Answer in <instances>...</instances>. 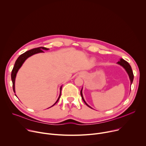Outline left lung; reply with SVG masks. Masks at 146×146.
I'll return each mask as SVG.
<instances>
[{
	"mask_svg": "<svg viewBox=\"0 0 146 146\" xmlns=\"http://www.w3.org/2000/svg\"><path fill=\"white\" fill-rule=\"evenodd\" d=\"M118 64L121 65L122 66H123L124 68V69L126 70L127 72L128 73V75H129V78H130V80H131V84H132V83L133 82V77H134V76H133V72H132V68H131V66H130V65L129 64V63L128 62H127L126 60H125L124 59H121L118 62ZM80 94H81V98L83 100V101L84 102V103L86 104V105L87 106H88L89 108H91L88 105H87V103L85 102L84 98H83V96H82V90H81V92H80ZM92 109V108H91Z\"/></svg>",
	"mask_w": 146,
	"mask_h": 146,
	"instance_id": "left-lung-1",
	"label": "left lung"
}]
</instances>
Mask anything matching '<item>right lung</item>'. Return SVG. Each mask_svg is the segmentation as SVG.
Listing matches in <instances>:
<instances>
[{
	"instance_id": "1",
	"label": "right lung",
	"mask_w": 146,
	"mask_h": 146,
	"mask_svg": "<svg viewBox=\"0 0 146 146\" xmlns=\"http://www.w3.org/2000/svg\"><path fill=\"white\" fill-rule=\"evenodd\" d=\"M49 48H47L46 47H38V48H33V49H32L31 50H29V51H26L25 52L23 53V54L21 55L16 60L15 62V64H14V68L12 70V72H11V80H12V82H13V91L14 92H15V77H16V74H17V73L18 72V70H19V69L21 68V66H22V65L23 64L24 62H25V60L29 56L35 54H37V53H38V52H43V50H48ZM61 90H62V87H60V95H59V96L58 99V100H56V102L55 103V104L54 105H55L56 103L58 102V100L60 98V95H61ZM54 105H52V106H53ZM51 106V107H52ZM51 108V107H50Z\"/></svg>"
}]
</instances>
